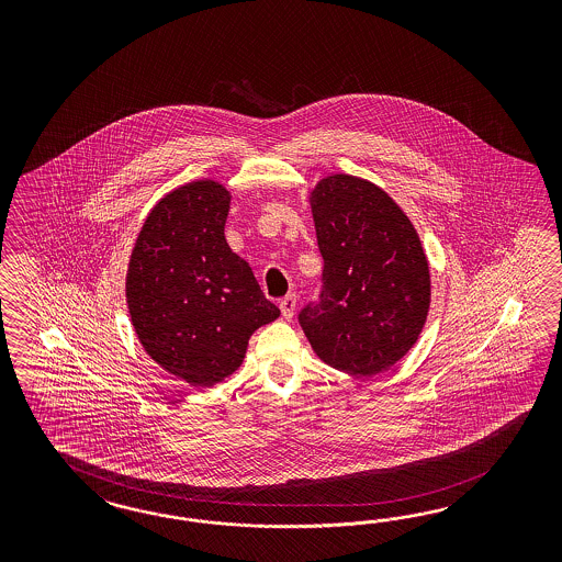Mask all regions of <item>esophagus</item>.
Wrapping results in <instances>:
<instances>
[{
	"instance_id": "esophagus-1",
	"label": "esophagus",
	"mask_w": 562,
	"mask_h": 562,
	"mask_svg": "<svg viewBox=\"0 0 562 562\" xmlns=\"http://www.w3.org/2000/svg\"><path fill=\"white\" fill-rule=\"evenodd\" d=\"M294 308H296V296H294V294H289V296H284V299L280 301V311H282V317H284V319H292Z\"/></svg>"
}]
</instances>
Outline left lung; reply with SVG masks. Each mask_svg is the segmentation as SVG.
<instances>
[{
	"instance_id": "8db88e82",
	"label": "left lung",
	"mask_w": 562,
	"mask_h": 562,
	"mask_svg": "<svg viewBox=\"0 0 562 562\" xmlns=\"http://www.w3.org/2000/svg\"><path fill=\"white\" fill-rule=\"evenodd\" d=\"M324 257L319 303L299 315L315 355L357 376L387 371L418 341L430 306L425 247L385 189L336 172L308 191Z\"/></svg>"
}]
</instances>
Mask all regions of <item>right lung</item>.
Returning a JSON list of instances; mask_svg holds the SVG:
<instances>
[{
	"label": "right lung",
	"mask_w": 562,
	"mask_h": 562,
	"mask_svg": "<svg viewBox=\"0 0 562 562\" xmlns=\"http://www.w3.org/2000/svg\"><path fill=\"white\" fill-rule=\"evenodd\" d=\"M228 210L231 191L218 181L172 189L142 224L125 276L142 348L193 387L235 373L254 331L280 317L226 243Z\"/></svg>",
	"instance_id": "add662e5"
}]
</instances>
